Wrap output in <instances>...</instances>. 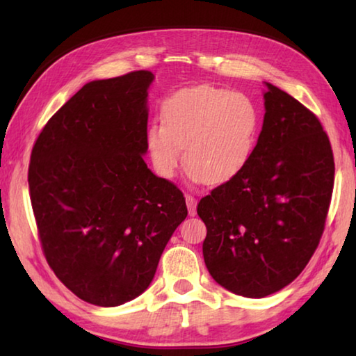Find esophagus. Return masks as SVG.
<instances>
[{"mask_svg":"<svg viewBox=\"0 0 356 356\" xmlns=\"http://www.w3.org/2000/svg\"><path fill=\"white\" fill-rule=\"evenodd\" d=\"M185 200H186V207H188L190 216H195L196 215V197L193 195H185Z\"/></svg>","mask_w":356,"mask_h":356,"instance_id":"1","label":"esophagus"}]
</instances>
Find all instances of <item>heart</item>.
Instances as JSON below:
<instances>
[{
  "label": "heart",
  "instance_id": "1",
  "mask_svg": "<svg viewBox=\"0 0 356 356\" xmlns=\"http://www.w3.org/2000/svg\"><path fill=\"white\" fill-rule=\"evenodd\" d=\"M150 124L146 146L159 176L171 179L185 161L191 176L226 184L245 170L256 149L262 116L254 100L231 89L201 84L174 92Z\"/></svg>",
  "mask_w": 356,
  "mask_h": 356
}]
</instances>
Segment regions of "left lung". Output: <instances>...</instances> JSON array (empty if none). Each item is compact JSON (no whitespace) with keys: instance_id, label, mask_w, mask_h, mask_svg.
<instances>
[{"instance_id":"8db88e82","label":"left lung","mask_w":356,"mask_h":356,"mask_svg":"<svg viewBox=\"0 0 356 356\" xmlns=\"http://www.w3.org/2000/svg\"><path fill=\"white\" fill-rule=\"evenodd\" d=\"M267 84L262 131L245 170L197 204L204 262L227 291L262 298L303 272L325 229L334 159L321 120Z\"/></svg>"}]
</instances>
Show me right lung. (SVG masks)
Segmentation results:
<instances>
[{"label":"right lung","instance_id":"obj_1","mask_svg":"<svg viewBox=\"0 0 356 356\" xmlns=\"http://www.w3.org/2000/svg\"><path fill=\"white\" fill-rule=\"evenodd\" d=\"M149 70L95 80L59 108L34 143L29 196L59 281L95 306L136 298L186 210L184 193L144 163Z\"/></svg>","mask_w":356,"mask_h":356}]
</instances>
